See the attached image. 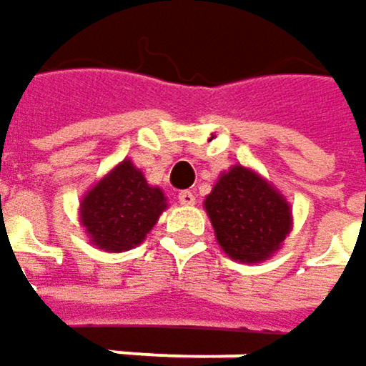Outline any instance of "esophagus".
<instances>
[{"label":"esophagus","mask_w":366,"mask_h":366,"mask_svg":"<svg viewBox=\"0 0 366 366\" xmlns=\"http://www.w3.org/2000/svg\"><path fill=\"white\" fill-rule=\"evenodd\" d=\"M178 200H180V204H194V192H190V190H182V192H178Z\"/></svg>","instance_id":"obj_1"}]
</instances>
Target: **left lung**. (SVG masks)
<instances>
[{"label": "left lung", "instance_id": "8db88e82", "mask_svg": "<svg viewBox=\"0 0 366 366\" xmlns=\"http://www.w3.org/2000/svg\"><path fill=\"white\" fill-rule=\"evenodd\" d=\"M204 209L219 246L239 262L266 260L291 231L287 200L258 174L242 166L231 167L219 178Z\"/></svg>", "mask_w": 366, "mask_h": 366}]
</instances>
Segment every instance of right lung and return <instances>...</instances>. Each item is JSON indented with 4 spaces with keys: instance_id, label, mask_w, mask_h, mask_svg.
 <instances>
[{
    "instance_id": "obj_1",
    "label": "right lung",
    "mask_w": 366,
    "mask_h": 366,
    "mask_svg": "<svg viewBox=\"0 0 366 366\" xmlns=\"http://www.w3.org/2000/svg\"><path fill=\"white\" fill-rule=\"evenodd\" d=\"M166 209V197L153 188L129 159L96 184L81 200V223L92 244L106 252L139 246Z\"/></svg>"
}]
</instances>
